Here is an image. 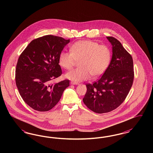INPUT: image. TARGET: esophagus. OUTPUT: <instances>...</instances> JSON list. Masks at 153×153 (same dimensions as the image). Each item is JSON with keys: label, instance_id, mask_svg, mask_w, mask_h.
Here are the masks:
<instances>
[{"label": "esophagus", "instance_id": "esophagus-1", "mask_svg": "<svg viewBox=\"0 0 153 153\" xmlns=\"http://www.w3.org/2000/svg\"><path fill=\"white\" fill-rule=\"evenodd\" d=\"M71 84L72 85H79V84L78 82H71Z\"/></svg>", "mask_w": 153, "mask_h": 153}]
</instances>
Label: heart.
Returning a JSON list of instances; mask_svg holds the SVG:
<instances>
[{"instance_id": "1", "label": "heart", "mask_w": 153, "mask_h": 153, "mask_svg": "<svg viewBox=\"0 0 153 153\" xmlns=\"http://www.w3.org/2000/svg\"><path fill=\"white\" fill-rule=\"evenodd\" d=\"M70 51H61L58 58L59 65L69 70L79 61V68L65 74L68 79L80 82L92 76H101L108 68L111 61L112 53L109 47L91 40L77 41L72 45Z\"/></svg>"}]
</instances>
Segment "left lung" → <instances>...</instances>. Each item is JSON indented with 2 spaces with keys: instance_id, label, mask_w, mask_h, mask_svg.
<instances>
[{
  "instance_id": "obj_1",
  "label": "left lung",
  "mask_w": 153,
  "mask_h": 153,
  "mask_svg": "<svg viewBox=\"0 0 153 153\" xmlns=\"http://www.w3.org/2000/svg\"><path fill=\"white\" fill-rule=\"evenodd\" d=\"M112 46V57L101 77L87 84L82 100L91 111L97 114L108 112L117 108L126 99L134 77L132 56L114 37L107 36Z\"/></svg>"
}]
</instances>
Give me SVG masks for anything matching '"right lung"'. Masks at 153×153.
<instances>
[{
    "label": "right lung",
    "mask_w": 153,
    "mask_h": 153,
    "mask_svg": "<svg viewBox=\"0 0 153 153\" xmlns=\"http://www.w3.org/2000/svg\"><path fill=\"white\" fill-rule=\"evenodd\" d=\"M70 42L47 35L33 40L20 55L15 70L16 85L23 100L40 112L49 111L59 101L69 80L51 84L62 74L58 58Z\"/></svg>",
    "instance_id": "right-lung-1"
}]
</instances>
